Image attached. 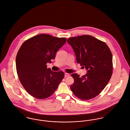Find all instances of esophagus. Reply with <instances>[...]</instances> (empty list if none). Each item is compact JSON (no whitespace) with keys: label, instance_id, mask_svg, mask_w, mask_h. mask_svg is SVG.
I'll return each instance as SVG.
<instances>
[{"label":"esophagus","instance_id":"34e87169","mask_svg":"<svg viewBox=\"0 0 130 130\" xmlns=\"http://www.w3.org/2000/svg\"><path fill=\"white\" fill-rule=\"evenodd\" d=\"M70 76V74H69L68 73H65V74H64V76L65 77H67V76Z\"/></svg>","mask_w":130,"mask_h":130}]
</instances>
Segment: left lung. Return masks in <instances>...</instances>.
Wrapping results in <instances>:
<instances>
[{"mask_svg":"<svg viewBox=\"0 0 130 130\" xmlns=\"http://www.w3.org/2000/svg\"><path fill=\"white\" fill-rule=\"evenodd\" d=\"M67 42L73 48L77 63L87 70L82 77L77 73L71 75L74 79L71 90L82 100L91 99L102 92L111 77V50L105 42L90 35L71 37Z\"/></svg>","mask_w":130,"mask_h":130,"instance_id":"obj_1","label":"left lung"}]
</instances>
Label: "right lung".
Here are the masks:
<instances>
[{
	"mask_svg": "<svg viewBox=\"0 0 130 130\" xmlns=\"http://www.w3.org/2000/svg\"><path fill=\"white\" fill-rule=\"evenodd\" d=\"M66 41V38L41 34L22 44L16 56V67L19 80L29 94L44 99L57 89L64 73L47 69V63L55 58L56 53Z\"/></svg>",
	"mask_w": 130,
	"mask_h": 130,
	"instance_id": "1",
	"label": "right lung"
}]
</instances>
